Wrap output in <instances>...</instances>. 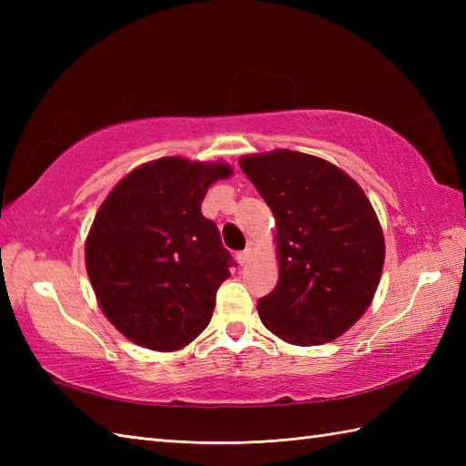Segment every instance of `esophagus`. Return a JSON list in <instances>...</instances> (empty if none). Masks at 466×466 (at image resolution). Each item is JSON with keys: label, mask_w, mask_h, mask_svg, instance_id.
Returning <instances> with one entry per match:
<instances>
[{"label": "esophagus", "mask_w": 466, "mask_h": 466, "mask_svg": "<svg viewBox=\"0 0 466 466\" xmlns=\"http://www.w3.org/2000/svg\"><path fill=\"white\" fill-rule=\"evenodd\" d=\"M250 256H252V250L246 248V250H242V252H236V260H238L240 266H244V264H248Z\"/></svg>", "instance_id": "esophagus-1"}]
</instances>
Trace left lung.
<instances>
[{
    "instance_id": "8db88e82",
    "label": "left lung",
    "mask_w": 466,
    "mask_h": 466,
    "mask_svg": "<svg viewBox=\"0 0 466 466\" xmlns=\"http://www.w3.org/2000/svg\"><path fill=\"white\" fill-rule=\"evenodd\" d=\"M276 220L280 279L258 300L279 339L312 346L339 339L372 302L384 238L369 198L322 157L274 150L240 160Z\"/></svg>"
}]
</instances>
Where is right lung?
<instances>
[{
	"mask_svg": "<svg viewBox=\"0 0 466 466\" xmlns=\"http://www.w3.org/2000/svg\"><path fill=\"white\" fill-rule=\"evenodd\" d=\"M226 164L162 157L136 167L97 210L86 268L104 314L132 342L177 350L212 319L234 260L200 204Z\"/></svg>",
	"mask_w": 466,
	"mask_h": 466,
	"instance_id": "1",
	"label": "right lung"
}]
</instances>
